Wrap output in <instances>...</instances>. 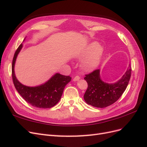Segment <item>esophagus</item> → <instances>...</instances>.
I'll list each match as a JSON object with an SVG mask.
<instances>
[{
	"label": "esophagus",
	"mask_w": 147,
	"mask_h": 147,
	"mask_svg": "<svg viewBox=\"0 0 147 147\" xmlns=\"http://www.w3.org/2000/svg\"><path fill=\"white\" fill-rule=\"evenodd\" d=\"M80 79V77L79 76H78V75H77V76H75V77L74 78L73 80H74V82H76V81H78V80H79Z\"/></svg>",
	"instance_id": "esophagus-1"
}]
</instances>
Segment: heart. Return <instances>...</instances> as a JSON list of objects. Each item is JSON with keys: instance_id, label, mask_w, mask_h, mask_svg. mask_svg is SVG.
<instances>
[{"instance_id": "1", "label": "heart", "mask_w": 147, "mask_h": 147, "mask_svg": "<svg viewBox=\"0 0 147 147\" xmlns=\"http://www.w3.org/2000/svg\"><path fill=\"white\" fill-rule=\"evenodd\" d=\"M103 53V47L96 42L89 44L78 55L79 58L85 57L81 62V69L84 72L94 70L100 63Z\"/></svg>"}]
</instances>
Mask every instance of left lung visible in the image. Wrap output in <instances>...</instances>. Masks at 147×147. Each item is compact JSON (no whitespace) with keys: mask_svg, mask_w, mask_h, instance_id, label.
I'll return each mask as SVG.
<instances>
[{"mask_svg":"<svg viewBox=\"0 0 147 147\" xmlns=\"http://www.w3.org/2000/svg\"><path fill=\"white\" fill-rule=\"evenodd\" d=\"M131 67L117 83L109 84L103 82L100 77V70L96 69L85 75L88 88L84 94L86 103L97 108H104L117 101L126 90L131 75Z\"/></svg>","mask_w":147,"mask_h":147,"instance_id":"left-lung-1","label":"left lung"}]
</instances>
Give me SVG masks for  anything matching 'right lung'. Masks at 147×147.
I'll return each mask as SVG.
<instances>
[{"instance_id":"1","label":"right lung","mask_w":147,"mask_h":147,"mask_svg":"<svg viewBox=\"0 0 147 147\" xmlns=\"http://www.w3.org/2000/svg\"><path fill=\"white\" fill-rule=\"evenodd\" d=\"M22 47L23 45L21 44L15 51L12 61V78L16 90L31 105L40 109H50L59 101L65 85L72 78L56 74L45 83L38 86L30 87L21 84L16 78L14 67L17 56Z\"/></svg>"}]
</instances>
